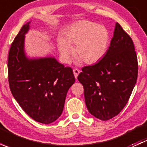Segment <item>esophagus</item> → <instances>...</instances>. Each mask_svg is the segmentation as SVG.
Returning a JSON list of instances; mask_svg holds the SVG:
<instances>
[{
  "label": "esophagus",
  "mask_w": 147,
  "mask_h": 147,
  "mask_svg": "<svg viewBox=\"0 0 147 147\" xmlns=\"http://www.w3.org/2000/svg\"><path fill=\"white\" fill-rule=\"evenodd\" d=\"M80 71L78 69H73V73H74V75H75V79H77V78H78V75L80 74Z\"/></svg>",
  "instance_id": "esophagus-1"
}]
</instances>
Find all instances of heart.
<instances>
[{
  "label": "heart",
  "instance_id": "b5f03b06",
  "mask_svg": "<svg viewBox=\"0 0 147 147\" xmlns=\"http://www.w3.org/2000/svg\"><path fill=\"white\" fill-rule=\"evenodd\" d=\"M109 38V32L105 26L80 20L65 30L63 39L58 40V50L63 61L69 63L73 55L71 45H75L76 55L86 64H94L106 53Z\"/></svg>",
  "mask_w": 147,
  "mask_h": 147
}]
</instances>
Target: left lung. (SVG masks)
Wrapping results in <instances>:
<instances>
[{"label": "left lung", "instance_id": "left-lung-1", "mask_svg": "<svg viewBox=\"0 0 147 147\" xmlns=\"http://www.w3.org/2000/svg\"><path fill=\"white\" fill-rule=\"evenodd\" d=\"M82 71L78 79L84 87L90 113L103 121L119 115L128 102L138 75L134 42L119 23L105 55Z\"/></svg>", "mask_w": 147, "mask_h": 147}]
</instances>
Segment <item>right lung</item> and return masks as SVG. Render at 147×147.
<instances>
[{"label":"right lung","instance_id":"obj_1","mask_svg":"<svg viewBox=\"0 0 147 147\" xmlns=\"http://www.w3.org/2000/svg\"><path fill=\"white\" fill-rule=\"evenodd\" d=\"M25 24L12 42L8 60L10 91L20 107L32 119L50 124L59 118L65 97L75 81L72 69L54 57L28 59L24 52Z\"/></svg>","mask_w":147,"mask_h":147}]
</instances>
